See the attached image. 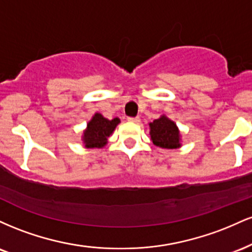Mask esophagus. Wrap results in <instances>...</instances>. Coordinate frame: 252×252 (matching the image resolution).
<instances>
[{"label": "esophagus", "instance_id": "1", "mask_svg": "<svg viewBox=\"0 0 252 252\" xmlns=\"http://www.w3.org/2000/svg\"><path fill=\"white\" fill-rule=\"evenodd\" d=\"M128 121L129 122H132V123H140V117H128Z\"/></svg>", "mask_w": 252, "mask_h": 252}]
</instances>
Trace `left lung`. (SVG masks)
I'll return each instance as SVG.
<instances>
[{"instance_id":"1","label":"left lung","mask_w":252,"mask_h":252,"mask_svg":"<svg viewBox=\"0 0 252 252\" xmlns=\"http://www.w3.org/2000/svg\"><path fill=\"white\" fill-rule=\"evenodd\" d=\"M150 136H152L153 143L161 148L173 149L180 147L179 140V130L175 123L168 120L166 116H161L154 122L149 124Z\"/></svg>"}]
</instances>
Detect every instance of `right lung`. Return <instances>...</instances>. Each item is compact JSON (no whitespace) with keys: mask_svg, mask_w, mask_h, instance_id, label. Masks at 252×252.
<instances>
[{"mask_svg":"<svg viewBox=\"0 0 252 252\" xmlns=\"http://www.w3.org/2000/svg\"><path fill=\"white\" fill-rule=\"evenodd\" d=\"M118 118L106 120L100 114H96L88 124V129L84 131V143L88 148H102L106 144V140L112 134L117 124Z\"/></svg>","mask_w":252,"mask_h":252,"instance_id":"add662e5","label":"right lung"}]
</instances>
